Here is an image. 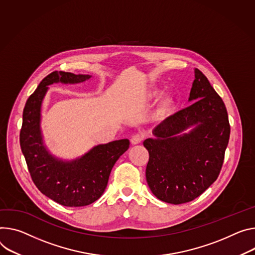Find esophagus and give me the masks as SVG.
Masks as SVG:
<instances>
[{"label": "esophagus", "mask_w": 255, "mask_h": 255, "mask_svg": "<svg viewBox=\"0 0 255 255\" xmlns=\"http://www.w3.org/2000/svg\"><path fill=\"white\" fill-rule=\"evenodd\" d=\"M143 137H144V135L142 134V133H140V132H138V133H135L132 137H131V143L132 144H138V143H140L141 141H142V139H143Z\"/></svg>", "instance_id": "obj_1"}]
</instances>
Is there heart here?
<instances>
[{
	"mask_svg": "<svg viewBox=\"0 0 255 255\" xmlns=\"http://www.w3.org/2000/svg\"><path fill=\"white\" fill-rule=\"evenodd\" d=\"M152 96H156V92H154V94Z\"/></svg>",
	"mask_w": 255,
	"mask_h": 255,
	"instance_id": "b5f03b06",
	"label": "heart"
}]
</instances>
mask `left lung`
Returning a JSON list of instances; mask_svg holds the SVG:
<instances>
[{
	"label": "left lung",
	"instance_id": "left-lung-1",
	"mask_svg": "<svg viewBox=\"0 0 255 255\" xmlns=\"http://www.w3.org/2000/svg\"><path fill=\"white\" fill-rule=\"evenodd\" d=\"M194 74L189 96L194 103L165 119L153 129L155 138L143 141L149 153L148 186L172 204L195 199L218 179L230 138L223 100L200 70Z\"/></svg>",
	"mask_w": 255,
	"mask_h": 255
}]
</instances>
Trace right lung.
Here are the masks:
<instances>
[{"mask_svg": "<svg viewBox=\"0 0 255 255\" xmlns=\"http://www.w3.org/2000/svg\"><path fill=\"white\" fill-rule=\"evenodd\" d=\"M90 77L54 71L41 80L23 110L20 146L31 179L42 194L64 206H85L98 200L107 187L116 161L130 144L128 139L100 144L69 161L54 156L43 144L40 111L48 85L58 82L80 83Z\"/></svg>", "mask_w": 255, "mask_h": 255, "instance_id": "obj_1", "label": "right lung"}]
</instances>
